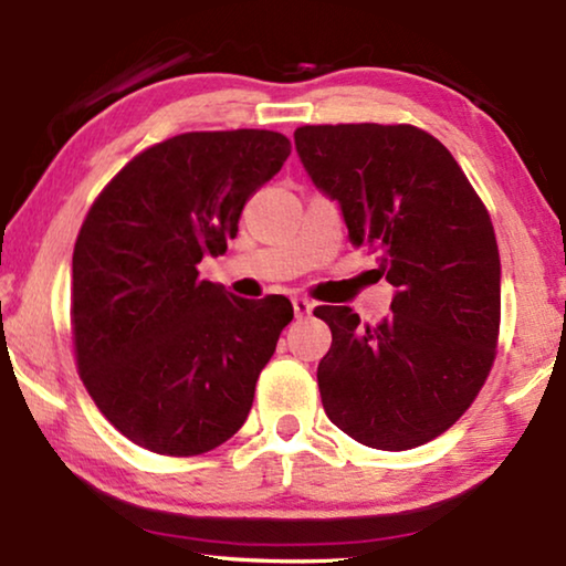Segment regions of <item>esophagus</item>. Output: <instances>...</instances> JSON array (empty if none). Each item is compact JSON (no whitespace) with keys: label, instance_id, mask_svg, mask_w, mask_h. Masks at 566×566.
<instances>
[{"label":"esophagus","instance_id":"1","mask_svg":"<svg viewBox=\"0 0 566 566\" xmlns=\"http://www.w3.org/2000/svg\"><path fill=\"white\" fill-rule=\"evenodd\" d=\"M293 312H296L298 319H301V316H308L314 312V301H308L304 296H296V298H293Z\"/></svg>","mask_w":566,"mask_h":566}]
</instances>
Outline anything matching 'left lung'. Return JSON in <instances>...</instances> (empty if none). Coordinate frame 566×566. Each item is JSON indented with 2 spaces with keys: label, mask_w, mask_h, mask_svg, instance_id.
Returning a JSON list of instances; mask_svg holds the SVG:
<instances>
[{
  "label": "left lung",
  "mask_w": 566,
  "mask_h": 566,
  "mask_svg": "<svg viewBox=\"0 0 566 566\" xmlns=\"http://www.w3.org/2000/svg\"><path fill=\"white\" fill-rule=\"evenodd\" d=\"M306 175L337 200L347 237L376 252L391 314L360 324L350 306H316L332 347L316 381L339 430L407 451L471 407L494 363L500 252L490 213L459 161L415 126L296 128Z\"/></svg>",
  "instance_id": "left-lung-1"
}]
</instances>
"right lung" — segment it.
I'll list each match as a JSON object with an SVG mask.
<instances>
[{
    "mask_svg": "<svg viewBox=\"0 0 566 566\" xmlns=\"http://www.w3.org/2000/svg\"><path fill=\"white\" fill-rule=\"evenodd\" d=\"M275 130H196L154 144L99 192L72 260L76 366L99 412L161 455L227 443L293 319L285 296L239 298L200 281L247 200L281 172Z\"/></svg>",
    "mask_w": 566,
    "mask_h": 566,
    "instance_id": "1",
    "label": "right lung"
}]
</instances>
